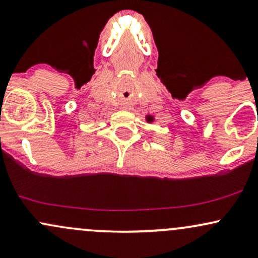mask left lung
Instances as JSON below:
<instances>
[{
    "instance_id": "obj_1",
    "label": "left lung",
    "mask_w": 258,
    "mask_h": 258,
    "mask_svg": "<svg viewBox=\"0 0 258 258\" xmlns=\"http://www.w3.org/2000/svg\"><path fill=\"white\" fill-rule=\"evenodd\" d=\"M148 121H149V122H152L153 121V117H150V116H148V119H147Z\"/></svg>"
}]
</instances>
